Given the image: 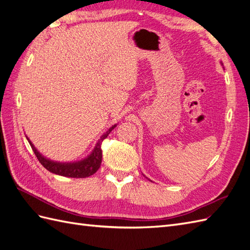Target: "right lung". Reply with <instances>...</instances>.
I'll use <instances>...</instances> for the list:
<instances>
[{"label":"right lung","mask_w":250,"mask_h":250,"mask_svg":"<svg viewBox=\"0 0 250 250\" xmlns=\"http://www.w3.org/2000/svg\"><path fill=\"white\" fill-rule=\"evenodd\" d=\"M114 127H116V125L110 127L109 129L101 137V139L97 143V146L94 147L93 151L88 158L84 159L83 161L76 162V163H58V162H52L48 159H46L36 149V147L33 146V144L29 141L28 138H27V140H28L32 150L35 152L38 160L40 161V163H41L47 170L59 175H63V177L87 178L90 177L94 172H97L100 168L101 163H102V148H101V145H102L103 140L108 137V134Z\"/></svg>","instance_id":"obj_1"}]
</instances>
